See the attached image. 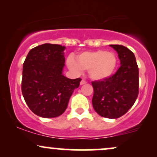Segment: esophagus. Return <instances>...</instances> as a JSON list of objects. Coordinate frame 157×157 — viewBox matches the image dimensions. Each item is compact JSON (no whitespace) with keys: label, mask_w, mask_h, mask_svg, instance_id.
<instances>
[{"label":"esophagus","mask_w":157,"mask_h":157,"mask_svg":"<svg viewBox=\"0 0 157 157\" xmlns=\"http://www.w3.org/2000/svg\"><path fill=\"white\" fill-rule=\"evenodd\" d=\"M86 82L84 80H82L80 81V85H84V84H86Z\"/></svg>","instance_id":"obj_1"}]
</instances>
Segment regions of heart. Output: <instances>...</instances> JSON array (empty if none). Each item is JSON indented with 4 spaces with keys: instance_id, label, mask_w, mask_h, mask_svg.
Here are the masks:
<instances>
[{
    "instance_id": "heart-1",
    "label": "heart",
    "mask_w": 157,
    "mask_h": 157,
    "mask_svg": "<svg viewBox=\"0 0 157 157\" xmlns=\"http://www.w3.org/2000/svg\"><path fill=\"white\" fill-rule=\"evenodd\" d=\"M117 57L113 52L105 50L86 51L76 56H68L66 64L71 71L75 74L87 70L91 80H103L113 75L117 66Z\"/></svg>"
}]
</instances>
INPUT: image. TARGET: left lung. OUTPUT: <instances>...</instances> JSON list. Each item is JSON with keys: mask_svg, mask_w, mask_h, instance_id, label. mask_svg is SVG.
Wrapping results in <instances>:
<instances>
[{"mask_svg": "<svg viewBox=\"0 0 157 157\" xmlns=\"http://www.w3.org/2000/svg\"><path fill=\"white\" fill-rule=\"evenodd\" d=\"M118 54L120 67L103 80L91 82L94 88L92 105L103 117L117 119L132 107L139 93V68L134 54L122 45H110Z\"/></svg>", "mask_w": 157, "mask_h": 157, "instance_id": "8db88e82", "label": "left lung"}]
</instances>
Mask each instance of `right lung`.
<instances>
[{
  "instance_id": "right-lung-1",
  "label": "right lung",
  "mask_w": 157,
  "mask_h": 157,
  "mask_svg": "<svg viewBox=\"0 0 157 157\" xmlns=\"http://www.w3.org/2000/svg\"><path fill=\"white\" fill-rule=\"evenodd\" d=\"M65 46L44 44L32 48L23 66V96L30 110L44 118L57 117L66 111L80 78L65 77Z\"/></svg>"
}]
</instances>
